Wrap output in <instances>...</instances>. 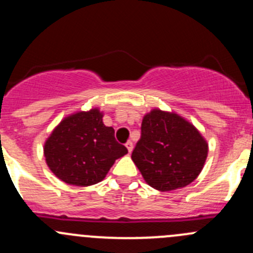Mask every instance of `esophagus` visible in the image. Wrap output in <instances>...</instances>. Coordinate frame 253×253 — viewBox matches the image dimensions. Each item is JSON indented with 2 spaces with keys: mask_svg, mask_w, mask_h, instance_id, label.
<instances>
[{
  "mask_svg": "<svg viewBox=\"0 0 253 253\" xmlns=\"http://www.w3.org/2000/svg\"><path fill=\"white\" fill-rule=\"evenodd\" d=\"M126 148H127V150H128V153H131L132 150H133V143H132L131 141H128L126 143Z\"/></svg>",
  "mask_w": 253,
  "mask_h": 253,
  "instance_id": "1",
  "label": "esophagus"
}]
</instances>
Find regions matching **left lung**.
<instances>
[{"label": "left lung", "mask_w": 253, "mask_h": 253, "mask_svg": "<svg viewBox=\"0 0 253 253\" xmlns=\"http://www.w3.org/2000/svg\"><path fill=\"white\" fill-rule=\"evenodd\" d=\"M207 155L208 143L191 122L175 112L153 109L143 117L141 139L131 158L145 182L165 192L193 182Z\"/></svg>", "instance_id": "8db88e82"}]
</instances>
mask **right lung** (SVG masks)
<instances>
[{
    "label": "right lung",
    "instance_id": "add662e5",
    "mask_svg": "<svg viewBox=\"0 0 253 253\" xmlns=\"http://www.w3.org/2000/svg\"><path fill=\"white\" fill-rule=\"evenodd\" d=\"M98 108L65 117L44 144L47 167L56 177L73 186L95 185L105 178L115 160L127 148L115 139V131L103 122Z\"/></svg>",
    "mask_w": 253,
    "mask_h": 253
}]
</instances>
